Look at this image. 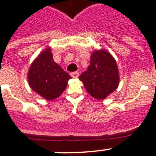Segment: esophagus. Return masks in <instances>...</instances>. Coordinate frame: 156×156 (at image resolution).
Instances as JSON below:
<instances>
[{
	"label": "esophagus",
	"mask_w": 156,
	"mask_h": 156,
	"mask_svg": "<svg viewBox=\"0 0 156 156\" xmlns=\"http://www.w3.org/2000/svg\"><path fill=\"white\" fill-rule=\"evenodd\" d=\"M70 75H71V77H72V78H78V76H79V73H78V71H75V72H72L71 74H70Z\"/></svg>",
	"instance_id": "esophagus-1"
}]
</instances>
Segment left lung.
I'll list each match as a JSON object with an SVG mask.
<instances>
[{
	"label": "left lung",
	"instance_id": "obj_1",
	"mask_svg": "<svg viewBox=\"0 0 156 156\" xmlns=\"http://www.w3.org/2000/svg\"><path fill=\"white\" fill-rule=\"evenodd\" d=\"M79 79L87 92L96 99H104L117 89L119 82L116 62L108 52L96 50L92 53L90 63Z\"/></svg>",
	"mask_w": 156,
	"mask_h": 156
}]
</instances>
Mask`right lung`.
<instances>
[{
  "label": "right lung",
  "instance_id": "add662e5",
  "mask_svg": "<svg viewBox=\"0 0 156 156\" xmlns=\"http://www.w3.org/2000/svg\"><path fill=\"white\" fill-rule=\"evenodd\" d=\"M49 48L41 52L30 66L28 81L35 92L47 100H54L63 93L71 78L53 59Z\"/></svg>",
  "mask_w": 156,
  "mask_h": 156
}]
</instances>
